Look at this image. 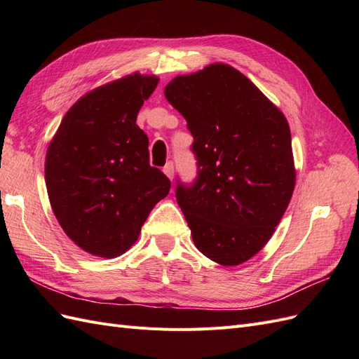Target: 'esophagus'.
<instances>
[{
  "mask_svg": "<svg viewBox=\"0 0 359 359\" xmlns=\"http://www.w3.org/2000/svg\"><path fill=\"white\" fill-rule=\"evenodd\" d=\"M163 172H165V175H166L169 180H172V178H173V163H172V161L166 163V166L163 168Z\"/></svg>",
  "mask_w": 359,
  "mask_h": 359,
  "instance_id": "esophagus-1",
  "label": "esophagus"
}]
</instances>
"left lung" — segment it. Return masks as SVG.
I'll return each mask as SVG.
<instances>
[{
    "instance_id": "8db88e82",
    "label": "left lung",
    "mask_w": 359,
    "mask_h": 359,
    "mask_svg": "<svg viewBox=\"0 0 359 359\" xmlns=\"http://www.w3.org/2000/svg\"><path fill=\"white\" fill-rule=\"evenodd\" d=\"M165 95L194 139L198 177L177 186L193 243L217 264L240 265L269 241L295 189L287 119L222 62L177 76Z\"/></svg>"
}]
</instances>
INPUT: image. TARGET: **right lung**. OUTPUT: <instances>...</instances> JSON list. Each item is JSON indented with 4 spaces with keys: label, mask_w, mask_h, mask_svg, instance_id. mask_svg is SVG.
<instances>
[{
    "label": "right lung",
    "mask_w": 359,
    "mask_h": 359,
    "mask_svg": "<svg viewBox=\"0 0 359 359\" xmlns=\"http://www.w3.org/2000/svg\"><path fill=\"white\" fill-rule=\"evenodd\" d=\"M156 76L133 73L82 95L50 140L45 178L52 211L86 253L116 257L132 247L170 181L149 166L148 137L136 124Z\"/></svg>",
    "instance_id": "right-lung-1"
}]
</instances>
